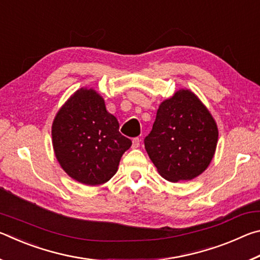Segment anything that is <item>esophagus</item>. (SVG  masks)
Instances as JSON below:
<instances>
[{
	"instance_id": "obj_1",
	"label": "esophagus",
	"mask_w": 260,
	"mask_h": 260,
	"mask_svg": "<svg viewBox=\"0 0 260 260\" xmlns=\"http://www.w3.org/2000/svg\"><path fill=\"white\" fill-rule=\"evenodd\" d=\"M140 143H141V139L134 138V139H133V144H132V148H133V149L139 148V147H140Z\"/></svg>"
}]
</instances>
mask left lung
Returning <instances> with one entry per match:
<instances>
[{"label":"left lung","mask_w":260,"mask_h":260,"mask_svg":"<svg viewBox=\"0 0 260 260\" xmlns=\"http://www.w3.org/2000/svg\"><path fill=\"white\" fill-rule=\"evenodd\" d=\"M217 141V124L208 109L190 90L182 89L159 105L144 147L161 177L178 182L204 172Z\"/></svg>","instance_id":"obj_1"}]
</instances>
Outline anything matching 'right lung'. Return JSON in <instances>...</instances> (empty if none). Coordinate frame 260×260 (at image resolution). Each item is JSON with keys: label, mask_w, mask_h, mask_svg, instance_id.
<instances>
[{"label": "right lung", "mask_w": 260, "mask_h": 260, "mask_svg": "<svg viewBox=\"0 0 260 260\" xmlns=\"http://www.w3.org/2000/svg\"><path fill=\"white\" fill-rule=\"evenodd\" d=\"M52 146L60 166L77 181L98 186L117 172L120 158L132 146L121 135L117 118L108 112L94 89L77 90L57 113Z\"/></svg>", "instance_id": "right-lung-1"}]
</instances>
